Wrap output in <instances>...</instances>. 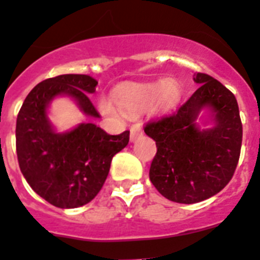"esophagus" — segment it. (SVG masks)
Masks as SVG:
<instances>
[{
  "instance_id": "34e87169",
  "label": "esophagus",
  "mask_w": 260,
  "mask_h": 260,
  "mask_svg": "<svg viewBox=\"0 0 260 260\" xmlns=\"http://www.w3.org/2000/svg\"><path fill=\"white\" fill-rule=\"evenodd\" d=\"M143 135V132H141V128L140 125H134L132 128H131V141L134 143V141H136L139 137Z\"/></svg>"
}]
</instances>
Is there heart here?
I'll return each mask as SVG.
<instances>
[{
  "label": "heart",
  "mask_w": 260,
  "mask_h": 260,
  "mask_svg": "<svg viewBox=\"0 0 260 260\" xmlns=\"http://www.w3.org/2000/svg\"><path fill=\"white\" fill-rule=\"evenodd\" d=\"M181 88L175 80H160L149 84H135L121 86L113 93V100L120 111L126 115H137L148 108L164 113L174 108L180 101ZM100 108L107 115L115 111L107 101H101Z\"/></svg>",
  "instance_id": "b5f03b06"
}]
</instances>
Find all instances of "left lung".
Listing matches in <instances>:
<instances>
[{
  "label": "left lung",
  "mask_w": 260,
  "mask_h": 260,
  "mask_svg": "<svg viewBox=\"0 0 260 260\" xmlns=\"http://www.w3.org/2000/svg\"><path fill=\"white\" fill-rule=\"evenodd\" d=\"M199 88L176 113L145 125L156 141L149 179L168 200L203 202L229 184L242 147V121L235 96L204 73L193 75ZM211 123L203 128L197 123Z\"/></svg>",
  "instance_id": "8db88e82"
}]
</instances>
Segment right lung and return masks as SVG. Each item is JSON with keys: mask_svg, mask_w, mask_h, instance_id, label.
Returning <instances> with one entry per match:
<instances>
[{"mask_svg": "<svg viewBox=\"0 0 260 260\" xmlns=\"http://www.w3.org/2000/svg\"><path fill=\"white\" fill-rule=\"evenodd\" d=\"M97 81L88 75H61L30 90L17 116L16 148L20 170L31 189L58 208H77L100 192L112 157L125 148L129 131L108 135L93 123L58 132L48 115L52 101L69 97L88 117L100 115L88 94Z\"/></svg>", "mask_w": 260, "mask_h": 260, "instance_id": "add662e5", "label": "right lung"}]
</instances>
